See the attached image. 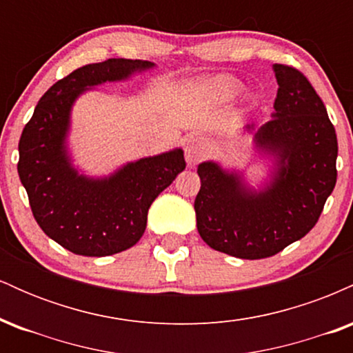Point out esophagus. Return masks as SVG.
Masks as SVG:
<instances>
[{"label": "esophagus", "mask_w": 353, "mask_h": 353, "mask_svg": "<svg viewBox=\"0 0 353 353\" xmlns=\"http://www.w3.org/2000/svg\"><path fill=\"white\" fill-rule=\"evenodd\" d=\"M209 154V144L204 137L201 136H194L190 137L185 144V159L190 165H196L197 163H201L205 156Z\"/></svg>", "instance_id": "34e87169"}]
</instances>
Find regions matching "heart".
<instances>
[{
    "label": "heart",
    "instance_id": "obj_1",
    "mask_svg": "<svg viewBox=\"0 0 353 353\" xmlns=\"http://www.w3.org/2000/svg\"><path fill=\"white\" fill-rule=\"evenodd\" d=\"M208 89L221 99H232L242 91V84L230 76H217V78L209 81Z\"/></svg>",
    "mask_w": 353,
    "mask_h": 353
}]
</instances>
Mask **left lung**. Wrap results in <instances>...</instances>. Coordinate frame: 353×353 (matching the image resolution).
<instances>
[{"instance_id":"obj_1","label":"left lung","mask_w":353,"mask_h":353,"mask_svg":"<svg viewBox=\"0 0 353 353\" xmlns=\"http://www.w3.org/2000/svg\"><path fill=\"white\" fill-rule=\"evenodd\" d=\"M272 119L247 124L254 149L270 164L252 188L244 172L216 161L197 168V230L209 247L239 259L275 255L310 232L337 182V134L322 99L295 68L274 64Z\"/></svg>"}]
</instances>
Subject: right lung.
<instances>
[{
    "instance_id": "obj_1",
    "label": "right lung",
    "mask_w": 353,
    "mask_h": 353,
    "mask_svg": "<svg viewBox=\"0 0 353 353\" xmlns=\"http://www.w3.org/2000/svg\"><path fill=\"white\" fill-rule=\"evenodd\" d=\"M154 66L151 61L123 58L86 64L52 84L24 125L19 179L39 228L72 254L104 257L134 245L154 199L185 169L181 148L128 163L103 177L81 174L72 165L68 134L76 99Z\"/></svg>"
}]
</instances>
